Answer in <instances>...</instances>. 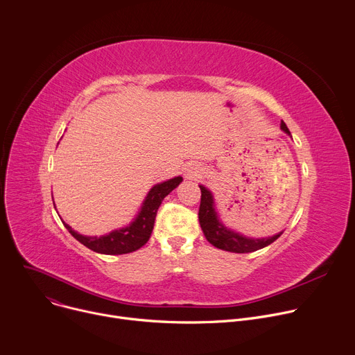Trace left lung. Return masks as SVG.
<instances>
[{"label": "left lung", "mask_w": 355, "mask_h": 355, "mask_svg": "<svg viewBox=\"0 0 355 355\" xmlns=\"http://www.w3.org/2000/svg\"><path fill=\"white\" fill-rule=\"evenodd\" d=\"M280 127L284 133L290 135L284 121H282ZM200 188H201V204L198 211L200 225L207 241L214 246H216L218 249L235 252V253H249L270 245L280 236V234H277L272 238L253 239V238H246L241 234H236L228 230L227 227H223L214 209V200H212L211 192L202 185H200Z\"/></svg>", "instance_id": "obj_1"}]
</instances>
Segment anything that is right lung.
Segmentation results:
<instances>
[{
  "label": "right lung",
  "instance_id": "1",
  "mask_svg": "<svg viewBox=\"0 0 355 355\" xmlns=\"http://www.w3.org/2000/svg\"><path fill=\"white\" fill-rule=\"evenodd\" d=\"M182 181V177H175L166 182L157 184L151 188L148 196L141 207V211L130 227L113 231L105 236H83L75 232L68 223L63 222L69 234L78 239L82 245L92 249L93 252L103 254H123L140 249L151 236L157 211L163 200Z\"/></svg>",
  "mask_w": 355,
  "mask_h": 355
}]
</instances>
